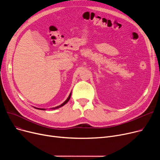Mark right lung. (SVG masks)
Instances as JSON below:
<instances>
[{
    "label": "right lung",
    "mask_w": 160,
    "mask_h": 160,
    "mask_svg": "<svg viewBox=\"0 0 160 160\" xmlns=\"http://www.w3.org/2000/svg\"><path fill=\"white\" fill-rule=\"evenodd\" d=\"M71 93H70V95H69V97L67 98V99L65 100V101L63 103V104H62L61 105H60V106H57V107H55V108H53L52 109H57V108H60V107H62V106H64L66 103H67V102L69 101V100H70V98H71ZM36 108V109H38V110H45V109H42V108Z\"/></svg>",
    "instance_id": "obj_1"
}]
</instances>
